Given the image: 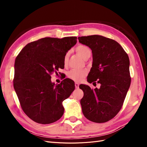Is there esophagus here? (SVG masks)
I'll return each mask as SVG.
<instances>
[{
    "mask_svg": "<svg viewBox=\"0 0 147 147\" xmlns=\"http://www.w3.org/2000/svg\"><path fill=\"white\" fill-rule=\"evenodd\" d=\"M75 88H76L77 89L79 88V84L78 83H75Z\"/></svg>",
    "mask_w": 147,
    "mask_h": 147,
    "instance_id": "34e87169",
    "label": "esophagus"
}]
</instances>
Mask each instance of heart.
<instances>
[{"mask_svg": "<svg viewBox=\"0 0 147 147\" xmlns=\"http://www.w3.org/2000/svg\"><path fill=\"white\" fill-rule=\"evenodd\" d=\"M75 51L77 52L81 57H82L84 59H87L90 57L91 55V50L90 48H89L88 46L84 45H78L76 48H75ZM69 56V53L67 52L65 53V55L64 57V63L66 64L67 63ZM86 72L84 70H79L72 69L70 70L67 73V77L70 79L72 80L75 82H81L86 77Z\"/></svg>", "mask_w": 147, "mask_h": 147, "instance_id": "obj_1", "label": "heart"}]
</instances>
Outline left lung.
<instances>
[{
	"label": "left lung",
	"mask_w": 147,
	"mask_h": 147,
	"mask_svg": "<svg viewBox=\"0 0 147 147\" xmlns=\"http://www.w3.org/2000/svg\"><path fill=\"white\" fill-rule=\"evenodd\" d=\"M78 39L92 50V65L87 81L100 84V88L94 90L85 84L80 85L84 93L80 100L82 112L91 121L105 123L121 110L129 88V59L123 47L113 39L98 35Z\"/></svg>",
	"instance_id": "obj_1"
}]
</instances>
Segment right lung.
I'll list each match as a JSON object with an SVG mask.
<instances>
[{"label": "right lung", "mask_w": 147, "mask_h": 147, "mask_svg": "<svg viewBox=\"0 0 147 147\" xmlns=\"http://www.w3.org/2000/svg\"><path fill=\"white\" fill-rule=\"evenodd\" d=\"M77 39L42 38L28 43L16 56L13 86L23 112L34 121L50 124L63 115V102L74 91L75 83L65 78L55 84L51 75L64 68V57Z\"/></svg>", "instance_id": "obj_1"}]
</instances>
